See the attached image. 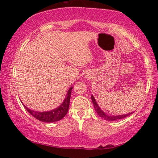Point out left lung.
<instances>
[{
    "label": "left lung",
    "mask_w": 158,
    "mask_h": 158,
    "mask_svg": "<svg viewBox=\"0 0 158 158\" xmlns=\"http://www.w3.org/2000/svg\"><path fill=\"white\" fill-rule=\"evenodd\" d=\"M91 100L93 102L94 104V109H95L96 112H97L98 115L100 117H102V119H104L105 120H108V121H114V120H117V119H120L123 118H125L127 116L130 115V114H132V112L129 114H122V115H117V116H114V115H108L105 113L103 110L101 109L100 107L98 106L97 101H96L95 98L94 97L93 95H91Z\"/></svg>",
    "instance_id": "left-lung-1"
}]
</instances>
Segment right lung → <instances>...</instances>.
Segmentation results:
<instances>
[{
  "label": "right lung",
  "instance_id": "obj_1",
  "mask_svg": "<svg viewBox=\"0 0 158 158\" xmlns=\"http://www.w3.org/2000/svg\"><path fill=\"white\" fill-rule=\"evenodd\" d=\"M72 89H73V87H70V88H69L68 93L66 94V97H65V99H64V101H63V102L61 103L58 108H56L53 110L43 112L36 111V110L30 109V108H27L26 106H24L23 104V106H24V108H26V110L31 114L32 117H34L35 118L39 119L41 122L53 123L56 122V121H59L66 115L68 111Z\"/></svg>",
  "mask_w": 158,
  "mask_h": 158
}]
</instances>
